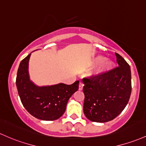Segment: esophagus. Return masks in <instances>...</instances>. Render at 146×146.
Returning <instances> with one entry per match:
<instances>
[{
    "instance_id": "1",
    "label": "esophagus",
    "mask_w": 146,
    "mask_h": 146,
    "mask_svg": "<svg viewBox=\"0 0 146 146\" xmlns=\"http://www.w3.org/2000/svg\"><path fill=\"white\" fill-rule=\"evenodd\" d=\"M83 86H84V84H83L82 82H80V84H79V90L80 91L82 90Z\"/></svg>"
}]
</instances>
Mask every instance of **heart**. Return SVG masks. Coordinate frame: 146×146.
I'll return each mask as SVG.
<instances>
[{"instance_id": "heart-1", "label": "heart", "mask_w": 146, "mask_h": 146, "mask_svg": "<svg viewBox=\"0 0 146 146\" xmlns=\"http://www.w3.org/2000/svg\"><path fill=\"white\" fill-rule=\"evenodd\" d=\"M105 57L102 55H97L95 57L93 58L91 61V64L94 65L96 64L100 63L103 60L104 62L101 64L98 67L94 70V72L91 73V75L94 76H102L103 75L107 74V73L111 72L112 70L114 68V64L111 60H106Z\"/></svg>"}]
</instances>
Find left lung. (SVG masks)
Wrapping results in <instances>:
<instances>
[{"label":"left lung","mask_w":146,"mask_h":146,"mask_svg":"<svg viewBox=\"0 0 146 146\" xmlns=\"http://www.w3.org/2000/svg\"><path fill=\"white\" fill-rule=\"evenodd\" d=\"M115 54L118 67L102 76L82 80L83 111L86 117L93 122L105 123L114 119L123 111L130 97V67L121 55Z\"/></svg>","instance_id":"1"}]
</instances>
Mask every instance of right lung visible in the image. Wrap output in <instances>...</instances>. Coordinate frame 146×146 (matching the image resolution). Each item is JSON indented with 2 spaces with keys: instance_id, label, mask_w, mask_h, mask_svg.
Here are the masks:
<instances>
[{
  "instance_id": "right-lung-1",
  "label": "right lung",
  "mask_w": 146,
  "mask_h": 146,
  "mask_svg": "<svg viewBox=\"0 0 146 146\" xmlns=\"http://www.w3.org/2000/svg\"><path fill=\"white\" fill-rule=\"evenodd\" d=\"M31 53L21 62L17 71V90L23 107L32 116L43 121H55L66 111L67 102L78 90L79 81L68 84L60 83L39 86L30 80L28 62Z\"/></svg>"
}]
</instances>
